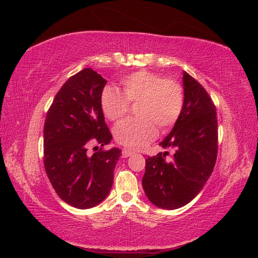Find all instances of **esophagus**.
I'll return each instance as SVG.
<instances>
[{"instance_id": "obj_1", "label": "esophagus", "mask_w": 258, "mask_h": 258, "mask_svg": "<svg viewBox=\"0 0 258 258\" xmlns=\"http://www.w3.org/2000/svg\"><path fill=\"white\" fill-rule=\"evenodd\" d=\"M133 154H134V151H132V150L124 149V150L122 151V157H124V158L128 157V156H131V155H133Z\"/></svg>"}]
</instances>
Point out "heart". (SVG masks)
Wrapping results in <instances>:
<instances>
[{
    "label": "heart",
    "instance_id": "heart-1",
    "mask_svg": "<svg viewBox=\"0 0 258 258\" xmlns=\"http://www.w3.org/2000/svg\"><path fill=\"white\" fill-rule=\"evenodd\" d=\"M123 94L112 87L101 93V108L107 119L118 122L128 114L130 104H138L139 117L126 119L114 128L118 144L141 149L154 140L157 127L162 131L176 124L185 104L184 87L179 81L162 74L139 70L120 80Z\"/></svg>",
    "mask_w": 258,
    "mask_h": 258
}]
</instances>
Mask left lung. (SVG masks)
Wrapping results in <instances>:
<instances>
[{
  "instance_id": "left-lung-1",
  "label": "left lung",
  "mask_w": 258,
  "mask_h": 258,
  "mask_svg": "<svg viewBox=\"0 0 258 258\" xmlns=\"http://www.w3.org/2000/svg\"><path fill=\"white\" fill-rule=\"evenodd\" d=\"M183 113L162 147H173L145 160L142 179L149 200L164 210H176L195 199L215 166L218 149L216 106L204 87L184 72Z\"/></svg>"
}]
</instances>
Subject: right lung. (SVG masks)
<instances>
[{
    "instance_id": "right-lung-1",
    "label": "right lung",
    "mask_w": 258,
    "mask_h": 258,
    "mask_svg": "<svg viewBox=\"0 0 258 258\" xmlns=\"http://www.w3.org/2000/svg\"><path fill=\"white\" fill-rule=\"evenodd\" d=\"M105 84L92 69L71 76L54 97L44 123L47 177L59 199L81 210L96 206L108 195L122 155L116 147L104 149L112 140L100 103Z\"/></svg>"
}]
</instances>
